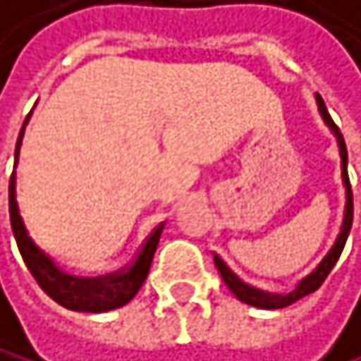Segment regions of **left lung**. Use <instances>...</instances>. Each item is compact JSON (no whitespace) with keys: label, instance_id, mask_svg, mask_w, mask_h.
Segmentation results:
<instances>
[{"label":"left lung","instance_id":"8db88e82","mask_svg":"<svg viewBox=\"0 0 361 361\" xmlns=\"http://www.w3.org/2000/svg\"><path fill=\"white\" fill-rule=\"evenodd\" d=\"M315 99H317V108H319V113H322L324 121H326V126L335 133V137H337V146H340V157H342V179H344V186H346V211H344V224H342V231H340V235H337V240H335L333 248L329 250V255L324 257V259L319 262L317 269H315L311 275H306V277L302 279V282L298 284V288H295L293 293H288V295L266 293V290H259V288H253V286L244 284L242 279L237 277V275L228 269V266L224 264V259H221L219 255H213L217 271H219L221 279H224V284L231 288V293H233L235 298L240 300V302L250 304V306H257V308H284V306H290L293 302L302 300L304 295L315 293V290L324 284V279L329 277V273L333 271V266L337 264V259H340L342 250H344V244H346V240H348L350 226H353V190H350L348 171H346V161H348L346 144H344V137H342L340 128L335 126V121L331 119V115H329V111H326V106H324V99H322L319 95H315Z\"/></svg>","mask_w":361,"mask_h":361}]
</instances>
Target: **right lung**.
<instances>
[{"mask_svg": "<svg viewBox=\"0 0 361 361\" xmlns=\"http://www.w3.org/2000/svg\"><path fill=\"white\" fill-rule=\"evenodd\" d=\"M26 121H28V117H26ZM26 121H24V126H21L19 140H17L15 164L19 159V146H21V137H24ZM8 206H11V226L15 233L19 253L24 257L30 275L37 279V284L42 286V290L48 295V298H53L63 308L82 311V313L113 311V308L124 306L135 298L148 275L150 262H153L155 248L159 244V235L164 228V224H159L146 237V242L142 244L140 250H137L135 259L126 266V269L115 271L111 275H102V277H75V275H66L63 271H59L55 262L30 240L24 221H21L19 208H17L15 171L11 175V184H8Z\"/></svg>", "mask_w": 361, "mask_h": 361, "instance_id": "1", "label": "right lung"}]
</instances>
